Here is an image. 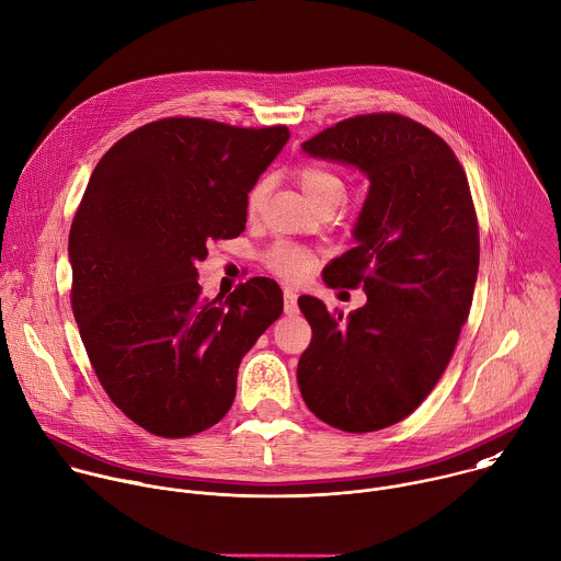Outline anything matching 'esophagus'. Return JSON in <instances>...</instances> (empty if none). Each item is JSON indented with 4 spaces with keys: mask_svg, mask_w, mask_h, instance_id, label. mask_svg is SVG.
<instances>
[{
    "mask_svg": "<svg viewBox=\"0 0 561 561\" xmlns=\"http://www.w3.org/2000/svg\"><path fill=\"white\" fill-rule=\"evenodd\" d=\"M284 312L286 314H297L299 308H297V290L293 288H284Z\"/></svg>",
    "mask_w": 561,
    "mask_h": 561,
    "instance_id": "34e87169",
    "label": "esophagus"
}]
</instances>
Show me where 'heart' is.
Masks as SVG:
<instances>
[{"mask_svg": "<svg viewBox=\"0 0 561 561\" xmlns=\"http://www.w3.org/2000/svg\"><path fill=\"white\" fill-rule=\"evenodd\" d=\"M297 180L301 184V190L306 192V196L319 205L321 201H328V198H343V180L325 169V167H319V164H301L297 169ZM268 192V182L262 180L253 186V192L249 194V211L255 214L264 201ZM264 262L266 266L277 273L279 277L284 279H304L317 264L314 255L310 251H306L304 247L299 244H293V242H277L273 244L266 253H264Z\"/></svg>", "mask_w": 561, "mask_h": 561, "instance_id": "heart-1", "label": "heart"}]
</instances>
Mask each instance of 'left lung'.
<instances>
[{
    "label": "left lung",
    "instance_id": "1",
    "mask_svg": "<svg viewBox=\"0 0 561 561\" xmlns=\"http://www.w3.org/2000/svg\"><path fill=\"white\" fill-rule=\"evenodd\" d=\"M304 151L360 169L369 194L356 247L323 271L330 288L363 286L367 304L343 319L321 299L299 297L312 328L299 390L323 423L377 432L430 397L469 317L480 262L469 182L438 134L394 112L339 121Z\"/></svg>",
    "mask_w": 561,
    "mask_h": 561
}]
</instances>
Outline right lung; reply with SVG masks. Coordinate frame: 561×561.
Listing matches in <instances>:
<instances>
[{
  "label": "right lung",
  "mask_w": 561,
  "mask_h": 561,
  "mask_svg": "<svg viewBox=\"0 0 561 561\" xmlns=\"http://www.w3.org/2000/svg\"><path fill=\"white\" fill-rule=\"evenodd\" d=\"M288 138L286 125L171 116L123 136L92 171L68 242L72 312L110 401L153 436L222 421L242 356L284 310L266 277L205 297L196 264L244 231L249 192Z\"/></svg>",
  "instance_id": "obj_1"
}]
</instances>
